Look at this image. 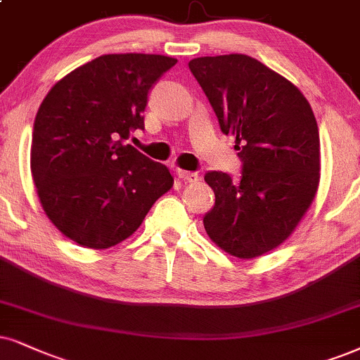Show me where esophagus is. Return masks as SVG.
Wrapping results in <instances>:
<instances>
[{"instance_id": "obj_1", "label": "esophagus", "mask_w": 360, "mask_h": 360, "mask_svg": "<svg viewBox=\"0 0 360 360\" xmlns=\"http://www.w3.org/2000/svg\"><path fill=\"white\" fill-rule=\"evenodd\" d=\"M176 174L179 179L186 181V183H195V181L199 179V174L198 172H193V171H184V169H176Z\"/></svg>"}]
</instances>
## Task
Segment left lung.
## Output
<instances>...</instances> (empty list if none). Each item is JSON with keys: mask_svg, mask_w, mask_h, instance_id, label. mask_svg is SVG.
<instances>
[{"mask_svg": "<svg viewBox=\"0 0 360 360\" xmlns=\"http://www.w3.org/2000/svg\"><path fill=\"white\" fill-rule=\"evenodd\" d=\"M189 70L243 162L239 181L222 171L204 176L216 195L204 229L231 256L257 257L284 243L314 201L317 121L301 91L251 56L195 58Z\"/></svg>", "mask_w": 360, "mask_h": 360, "instance_id": "1", "label": "left lung"}]
</instances>
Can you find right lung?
Masks as SVG:
<instances>
[{"label": "right lung", "mask_w": 360, "mask_h": 360, "mask_svg": "<svg viewBox=\"0 0 360 360\" xmlns=\"http://www.w3.org/2000/svg\"><path fill=\"white\" fill-rule=\"evenodd\" d=\"M177 59L104 54L53 86L38 109L31 174L66 238L108 249L129 238L174 184L169 169L126 139L144 129L148 94Z\"/></svg>", "instance_id": "1"}]
</instances>
